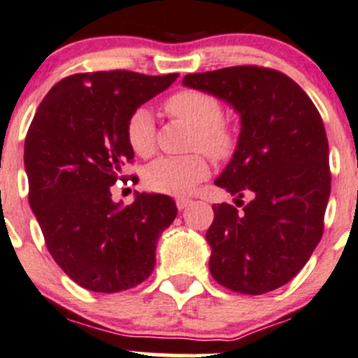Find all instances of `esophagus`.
<instances>
[{
    "instance_id": "esophagus-1",
    "label": "esophagus",
    "mask_w": 358,
    "mask_h": 358,
    "mask_svg": "<svg viewBox=\"0 0 358 358\" xmlns=\"http://www.w3.org/2000/svg\"><path fill=\"white\" fill-rule=\"evenodd\" d=\"M191 201H193V200H191V198H184V196H180V198H178V200H176V205H178L179 210H182V208L189 207Z\"/></svg>"
}]
</instances>
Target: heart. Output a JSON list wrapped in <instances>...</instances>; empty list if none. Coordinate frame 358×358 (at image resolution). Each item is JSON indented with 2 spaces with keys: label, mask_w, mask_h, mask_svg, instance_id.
I'll return each mask as SVG.
<instances>
[{
  "label": "heart",
  "mask_w": 358,
  "mask_h": 358,
  "mask_svg": "<svg viewBox=\"0 0 358 358\" xmlns=\"http://www.w3.org/2000/svg\"><path fill=\"white\" fill-rule=\"evenodd\" d=\"M164 109L171 118L191 127L189 150H203L214 160H228L236 148V130L222 118V106L215 95L194 88H184L169 95ZM127 141L139 157L148 158L157 148L155 120L146 108H137L127 122ZM210 172L203 153L186 157H164L144 171V182L151 191L165 194H186L207 179Z\"/></svg>",
  "instance_id": "1"
}]
</instances>
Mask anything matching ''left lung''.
Here are the masks:
<instances>
[{"label":"left lung","mask_w":358,"mask_h":358,"mask_svg":"<svg viewBox=\"0 0 358 358\" xmlns=\"http://www.w3.org/2000/svg\"><path fill=\"white\" fill-rule=\"evenodd\" d=\"M182 83L229 102L242 118L235 155L215 180L235 205H212L205 235L212 277L240 294L275 291L299 273L324 233L331 169L320 113L294 80L270 67L186 74Z\"/></svg>","instance_id":"1"}]
</instances>
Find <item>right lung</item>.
<instances>
[{"mask_svg": "<svg viewBox=\"0 0 358 358\" xmlns=\"http://www.w3.org/2000/svg\"><path fill=\"white\" fill-rule=\"evenodd\" d=\"M178 76L71 74L52 87L31 122L24 146L29 205L55 263L88 291L111 294L143 284L158 236L178 215L167 194L141 193L127 207L111 200V186L129 179L122 169L134 160L129 116Z\"/></svg>", "mask_w": 358, "mask_h": 358, "instance_id": "1", "label": "right lung"}]
</instances>
